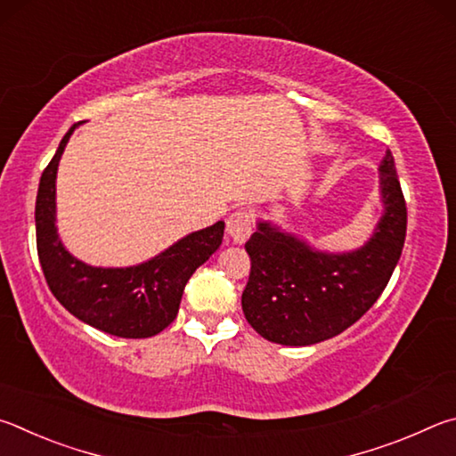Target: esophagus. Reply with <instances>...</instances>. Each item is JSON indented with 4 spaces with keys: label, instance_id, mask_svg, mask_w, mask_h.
I'll return each instance as SVG.
<instances>
[{
    "label": "esophagus",
    "instance_id": "esophagus-1",
    "mask_svg": "<svg viewBox=\"0 0 456 456\" xmlns=\"http://www.w3.org/2000/svg\"><path fill=\"white\" fill-rule=\"evenodd\" d=\"M226 230H228V236L232 238L234 242L244 244L252 234V214L248 210L232 212L228 218Z\"/></svg>",
    "mask_w": 456,
    "mask_h": 456
}]
</instances>
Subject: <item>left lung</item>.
Masks as SVG:
<instances>
[{
  "instance_id": "8db88e82",
  "label": "left lung",
  "mask_w": 456,
  "mask_h": 456,
  "mask_svg": "<svg viewBox=\"0 0 456 456\" xmlns=\"http://www.w3.org/2000/svg\"><path fill=\"white\" fill-rule=\"evenodd\" d=\"M379 172L385 212L362 248L321 252L274 224H258L244 246L252 266L242 310L260 337L286 346L316 345L346 330L379 300L406 236V204L390 150Z\"/></svg>"
}]
</instances>
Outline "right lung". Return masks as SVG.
I'll return each mask as SVG.
<instances>
[{
  "label": "right lung",
  "mask_w": 456,
  "mask_h": 456,
  "mask_svg": "<svg viewBox=\"0 0 456 456\" xmlns=\"http://www.w3.org/2000/svg\"><path fill=\"white\" fill-rule=\"evenodd\" d=\"M76 127L61 138L37 188L36 236L45 282L68 313L94 329L119 338L154 337L174 322L190 276L220 248L224 222L183 236L138 266L95 268L74 258L55 228V174Z\"/></svg>",
  "instance_id": "right-lung-1"
}]
</instances>
